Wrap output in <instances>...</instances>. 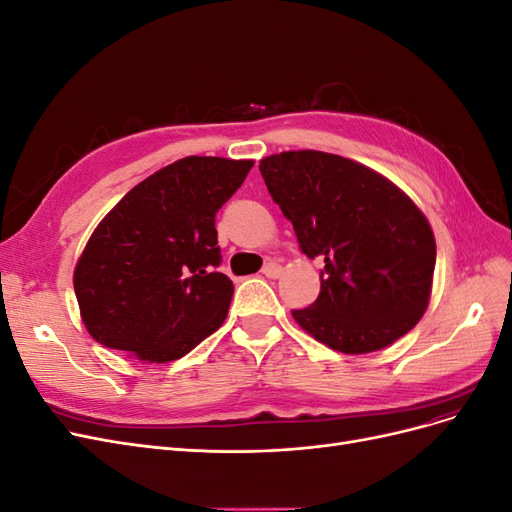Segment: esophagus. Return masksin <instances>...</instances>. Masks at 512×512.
Returning <instances> with one entry per match:
<instances>
[{"instance_id":"obj_1","label":"esophagus","mask_w":512,"mask_h":512,"mask_svg":"<svg viewBox=\"0 0 512 512\" xmlns=\"http://www.w3.org/2000/svg\"><path fill=\"white\" fill-rule=\"evenodd\" d=\"M262 275H265V277H271V280H277V277L282 275V267L277 265V262H267V265L262 267Z\"/></svg>"}]
</instances>
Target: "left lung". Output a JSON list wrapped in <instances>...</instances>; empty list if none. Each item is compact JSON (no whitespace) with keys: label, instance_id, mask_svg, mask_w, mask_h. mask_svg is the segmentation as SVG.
<instances>
[{"label":"left lung","instance_id":"obj_1","mask_svg":"<svg viewBox=\"0 0 512 512\" xmlns=\"http://www.w3.org/2000/svg\"><path fill=\"white\" fill-rule=\"evenodd\" d=\"M307 258L324 260L320 294L292 318L344 354L376 352L423 318L436 239L425 213L374 168L314 149L260 160Z\"/></svg>","mask_w":512,"mask_h":512}]
</instances>
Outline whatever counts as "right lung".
<instances>
[{
	"label": "right lung",
	"mask_w": 512,
	"mask_h": 512,
	"mask_svg": "<svg viewBox=\"0 0 512 512\" xmlns=\"http://www.w3.org/2000/svg\"><path fill=\"white\" fill-rule=\"evenodd\" d=\"M254 160L188 156L123 196L74 267L87 333L143 363L194 350L228 316L235 286L218 273L215 213Z\"/></svg>",
	"instance_id": "obj_1"
}]
</instances>
